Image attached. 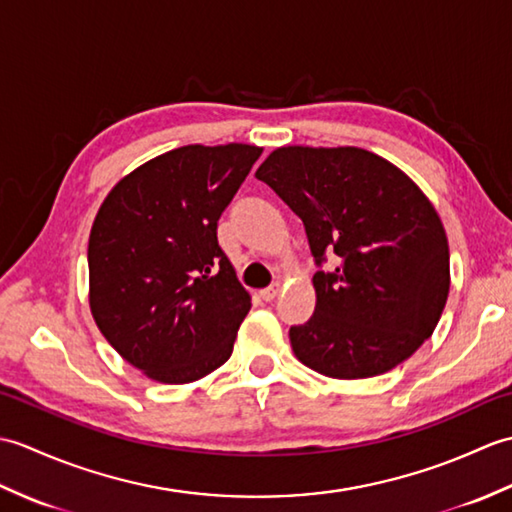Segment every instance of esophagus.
I'll list each match as a JSON object with an SVG mask.
<instances>
[{
	"label": "esophagus",
	"instance_id": "1",
	"mask_svg": "<svg viewBox=\"0 0 512 512\" xmlns=\"http://www.w3.org/2000/svg\"><path fill=\"white\" fill-rule=\"evenodd\" d=\"M279 290H281V286H279V284H273V286H268V288H264V290H259V297H262L264 301H273V299L279 295Z\"/></svg>",
	"mask_w": 512,
	"mask_h": 512
}]
</instances>
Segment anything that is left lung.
I'll list each match as a JSON object with an SVG mask.
<instances>
[{
  "mask_svg": "<svg viewBox=\"0 0 512 512\" xmlns=\"http://www.w3.org/2000/svg\"><path fill=\"white\" fill-rule=\"evenodd\" d=\"M301 217L317 306L290 328L299 361L330 378H372L429 339L449 297V242L438 211L405 171L361 147L288 145L255 173Z\"/></svg>",
  "mask_w": 512,
  "mask_h": 512,
  "instance_id": "1",
  "label": "left lung"
}]
</instances>
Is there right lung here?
<instances>
[{
  "label": "right lung",
  "instance_id": "obj_1",
  "mask_svg": "<svg viewBox=\"0 0 512 512\" xmlns=\"http://www.w3.org/2000/svg\"><path fill=\"white\" fill-rule=\"evenodd\" d=\"M259 156L244 143L171 149L118 180L94 217L92 317L156 383H193L233 352L250 295L217 244V220Z\"/></svg>",
  "mask_w": 512,
  "mask_h": 512
}]
</instances>
